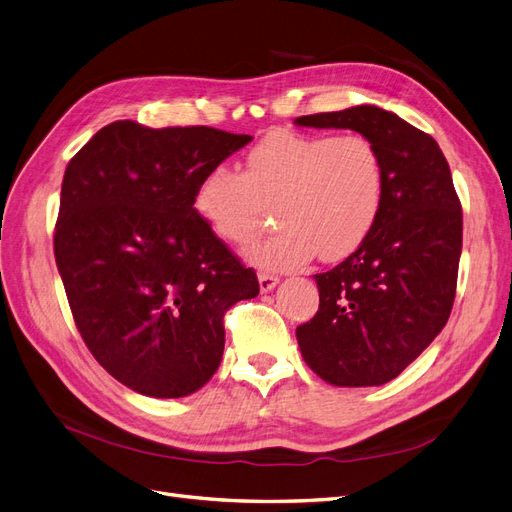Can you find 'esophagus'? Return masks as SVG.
<instances>
[{"label": "esophagus", "instance_id": "1", "mask_svg": "<svg viewBox=\"0 0 512 512\" xmlns=\"http://www.w3.org/2000/svg\"><path fill=\"white\" fill-rule=\"evenodd\" d=\"M259 289H261V293H268V291H272L278 282H280V278L278 276H274V274H268V272H259Z\"/></svg>", "mask_w": 512, "mask_h": 512}]
</instances>
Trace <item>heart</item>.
Masks as SVG:
<instances>
[{
    "label": "heart",
    "mask_w": 512,
    "mask_h": 512,
    "mask_svg": "<svg viewBox=\"0 0 512 512\" xmlns=\"http://www.w3.org/2000/svg\"><path fill=\"white\" fill-rule=\"evenodd\" d=\"M384 198L386 166L369 137L274 130L246 154L242 175L225 164L204 170L192 206L217 238L244 244L276 204L280 227L244 255L261 270L287 272L316 253L323 261L352 255L373 232Z\"/></svg>",
    "instance_id": "1"
}]
</instances>
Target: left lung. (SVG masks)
<instances>
[{"instance_id":"left-lung-1","label":"left lung","mask_w":512,"mask_h":512,"mask_svg":"<svg viewBox=\"0 0 512 512\" xmlns=\"http://www.w3.org/2000/svg\"><path fill=\"white\" fill-rule=\"evenodd\" d=\"M310 128H350L384 158L386 198L369 238L316 274L318 312L295 335L327 384L363 388L394 380L441 333L456 299L462 204L439 143L375 105L314 113Z\"/></svg>"}]
</instances>
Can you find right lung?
Wrapping results in <instances>:
<instances>
[{
    "label": "right lung",
    "mask_w": 512,
    "mask_h": 512,
    "mask_svg": "<svg viewBox=\"0 0 512 512\" xmlns=\"http://www.w3.org/2000/svg\"><path fill=\"white\" fill-rule=\"evenodd\" d=\"M251 139L120 120L67 164L56 268L84 344L130 390L154 399L200 390L221 363L227 308L259 293L255 270L192 206L204 170Z\"/></svg>",
    "instance_id": "add662e5"
}]
</instances>
